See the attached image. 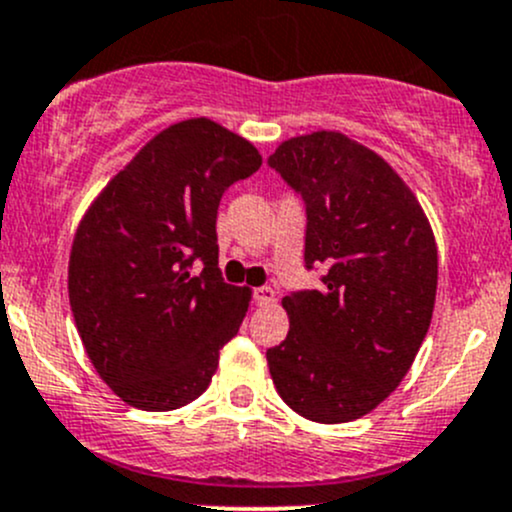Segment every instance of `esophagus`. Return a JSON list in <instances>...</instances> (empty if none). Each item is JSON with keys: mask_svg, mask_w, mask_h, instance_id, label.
<instances>
[{"mask_svg": "<svg viewBox=\"0 0 512 512\" xmlns=\"http://www.w3.org/2000/svg\"><path fill=\"white\" fill-rule=\"evenodd\" d=\"M277 299V292L272 287H257L255 289V302L260 304V307H267V304H272Z\"/></svg>", "mask_w": 512, "mask_h": 512, "instance_id": "34e87169", "label": "esophagus"}]
</instances>
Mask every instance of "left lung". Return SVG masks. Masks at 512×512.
Segmentation results:
<instances>
[{
    "mask_svg": "<svg viewBox=\"0 0 512 512\" xmlns=\"http://www.w3.org/2000/svg\"><path fill=\"white\" fill-rule=\"evenodd\" d=\"M267 163L302 195L304 265L324 272L319 289L282 299L272 381L309 421H354L401 384L431 327L436 237L399 173L344 133L289 138Z\"/></svg>",
    "mask_w": 512,
    "mask_h": 512,
    "instance_id": "8db88e82",
    "label": "left lung"
}]
</instances>
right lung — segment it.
I'll list each match as a JSON object with an SVG mask.
<instances>
[{
	"instance_id": "obj_1",
	"label": "right lung",
	"mask_w": 512,
	"mask_h": 512,
	"mask_svg": "<svg viewBox=\"0 0 512 512\" xmlns=\"http://www.w3.org/2000/svg\"><path fill=\"white\" fill-rule=\"evenodd\" d=\"M260 165L250 141L188 118L153 136L81 218L71 312L98 376L128 406L173 411L208 389L252 297L220 277L218 205Z\"/></svg>"
}]
</instances>
